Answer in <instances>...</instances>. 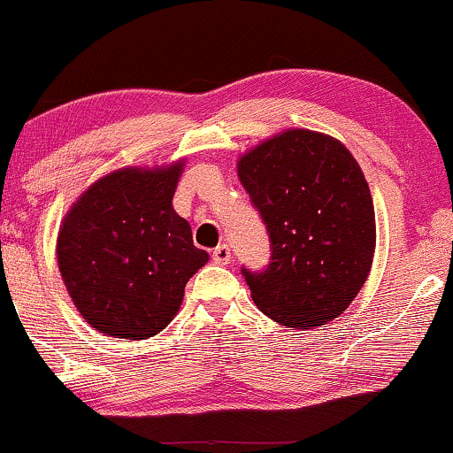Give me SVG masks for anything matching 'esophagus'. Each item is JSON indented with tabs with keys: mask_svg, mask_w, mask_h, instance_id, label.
Wrapping results in <instances>:
<instances>
[{
	"mask_svg": "<svg viewBox=\"0 0 453 453\" xmlns=\"http://www.w3.org/2000/svg\"><path fill=\"white\" fill-rule=\"evenodd\" d=\"M212 260L216 264H222V266L231 264V248H228V245H225V243L219 245V248L212 251Z\"/></svg>",
	"mask_w": 453,
	"mask_h": 453,
	"instance_id": "34e87169",
	"label": "esophagus"
}]
</instances>
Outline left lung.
<instances>
[{"instance_id": "8db88e82", "label": "left lung", "mask_w": 453, "mask_h": 453, "mask_svg": "<svg viewBox=\"0 0 453 453\" xmlns=\"http://www.w3.org/2000/svg\"><path fill=\"white\" fill-rule=\"evenodd\" d=\"M270 237L268 268H243L260 312L291 331L342 316L372 268L377 225L368 183L342 141L287 128L237 162Z\"/></svg>"}]
</instances>
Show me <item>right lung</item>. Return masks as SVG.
Returning a JSON list of instances; mask_svg holds the SVG:
<instances>
[{
  "label": "right lung",
  "mask_w": 453,
  "mask_h": 453,
  "mask_svg": "<svg viewBox=\"0 0 453 453\" xmlns=\"http://www.w3.org/2000/svg\"><path fill=\"white\" fill-rule=\"evenodd\" d=\"M185 160L119 168L87 187L58 233V268L73 303L116 339L154 337L183 303L185 285L208 262L173 208Z\"/></svg>",
  "instance_id": "add662e5"
}]
</instances>
